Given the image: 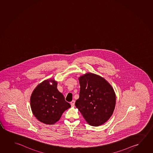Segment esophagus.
Wrapping results in <instances>:
<instances>
[{
    "mask_svg": "<svg viewBox=\"0 0 153 153\" xmlns=\"http://www.w3.org/2000/svg\"><path fill=\"white\" fill-rule=\"evenodd\" d=\"M75 101H74V100H73L71 102V105L74 106L75 105Z\"/></svg>",
    "mask_w": 153,
    "mask_h": 153,
    "instance_id": "34e87169",
    "label": "esophagus"
}]
</instances>
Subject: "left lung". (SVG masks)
<instances>
[{
    "mask_svg": "<svg viewBox=\"0 0 153 153\" xmlns=\"http://www.w3.org/2000/svg\"><path fill=\"white\" fill-rule=\"evenodd\" d=\"M79 97L75 105L86 122L92 126L103 125L112 115L115 94L111 85L101 76L87 73L79 78Z\"/></svg>",
    "mask_w": 153,
    "mask_h": 153,
    "instance_id": "1",
    "label": "left lung"
}]
</instances>
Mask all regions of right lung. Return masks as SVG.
Instances as JSON below:
<instances>
[{
    "instance_id": "obj_1",
    "label": "right lung",
    "mask_w": 153,
    "mask_h": 153,
    "mask_svg": "<svg viewBox=\"0 0 153 153\" xmlns=\"http://www.w3.org/2000/svg\"><path fill=\"white\" fill-rule=\"evenodd\" d=\"M50 82H53L52 85ZM56 86L57 82L52 79L44 80L31 95L30 103L33 114L39 121L46 125L54 124L65 111L71 107Z\"/></svg>"
}]
</instances>
